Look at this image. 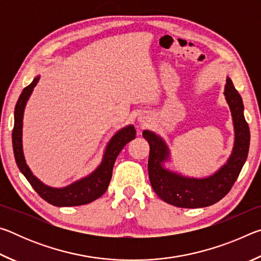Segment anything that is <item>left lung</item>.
<instances>
[{
  "label": "left lung",
  "instance_id": "1",
  "mask_svg": "<svg viewBox=\"0 0 261 261\" xmlns=\"http://www.w3.org/2000/svg\"><path fill=\"white\" fill-rule=\"evenodd\" d=\"M223 94L231 110L235 145L226 165L210 177H184L163 168V162L169 158V149L166 143L152 131L145 130L143 132L144 138L149 144V182L154 192L167 204L182 208L211 206L222 199L236 182L249 153L250 129L243 114L244 106L241 95L229 77H227Z\"/></svg>",
  "mask_w": 261,
  "mask_h": 261
}]
</instances>
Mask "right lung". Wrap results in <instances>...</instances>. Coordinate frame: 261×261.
<instances>
[{"label": "right lung", "instance_id": "obj_1", "mask_svg": "<svg viewBox=\"0 0 261 261\" xmlns=\"http://www.w3.org/2000/svg\"><path fill=\"white\" fill-rule=\"evenodd\" d=\"M40 77H35L33 82L26 86L17 101L15 107V124L12 130V147H14V154L16 159V163L19 170L29 180L32 188L37 191L43 200L49 204L59 207L63 206H79L85 205L88 202L94 201L99 197L102 196L108 189V185L113 175V167L115 160L122 148L125 145L136 138V130L134 125H129L123 127L115 135L112 140L109 141L106 148L105 155L101 165L96 169L88 175L87 177L77 180L69 187L56 189L47 187L41 183L30 170L29 166L26 165L24 153H23V144H21V130H23V115L26 102L32 93L34 86L37 85Z\"/></svg>", "mask_w": 261, "mask_h": 261}]
</instances>
